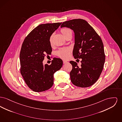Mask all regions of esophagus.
I'll return each instance as SVG.
<instances>
[{
    "instance_id": "esophagus-1",
    "label": "esophagus",
    "mask_w": 122,
    "mask_h": 122,
    "mask_svg": "<svg viewBox=\"0 0 122 122\" xmlns=\"http://www.w3.org/2000/svg\"><path fill=\"white\" fill-rule=\"evenodd\" d=\"M68 63V62L67 61H63V63L65 64H66V63Z\"/></svg>"
}]
</instances>
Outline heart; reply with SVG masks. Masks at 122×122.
<instances>
[{
    "label": "heart",
    "instance_id": "1",
    "mask_svg": "<svg viewBox=\"0 0 122 122\" xmlns=\"http://www.w3.org/2000/svg\"><path fill=\"white\" fill-rule=\"evenodd\" d=\"M61 32L64 37L70 34H72L71 30L70 29H67V28L62 29L61 31ZM50 43L51 45L52 43V36H51L50 38ZM71 52V49L70 48H62V49H60L57 52V53H58V55H59V56L61 58H62L64 59H68L70 57Z\"/></svg>",
    "mask_w": 122,
    "mask_h": 122
}]
</instances>
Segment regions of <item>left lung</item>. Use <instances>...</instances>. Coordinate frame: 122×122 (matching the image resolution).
Here are the masks:
<instances>
[{
  "mask_svg": "<svg viewBox=\"0 0 122 122\" xmlns=\"http://www.w3.org/2000/svg\"><path fill=\"white\" fill-rule=\"evenodd\" d=\"M73 30L75 45L73 55L75 59L81 58V67L73 61L70 63L72 70L70 75L75 86L86 87L93 85L99 79L105 62L104 45L100 37L85 20L73 19L64 22L60 28Z\"/></svg>",
  "mask_w": 122,
  "mask_h": 122,
  "instance_id": "1",
  "label": "left lung"
}]
</instances>
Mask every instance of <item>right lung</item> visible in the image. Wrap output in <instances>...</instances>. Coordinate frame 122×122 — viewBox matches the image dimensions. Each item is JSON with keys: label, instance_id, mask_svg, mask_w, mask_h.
Wrapping results in <instances>:
<instances>
[{"label": "right lung", "instance_id": "right-lung-1", "mask_svg": "<svg viewBox=\"0 0 122 122\" xmlns=\"http://www.w3.org/2000/svg\"><path fill=\"white\" fill-rule=\"evenodd\" d=\"M61 23L39 25L29 34L22 44L20 71L27 85L35 92L50 89L53 84L54 74L62 67L63 61L58 58H53L50 65L43 64L45 56L52 51L50 37Z\"/></svg>", "mask_w": 122, "mask_h": 122}]
</instances>
